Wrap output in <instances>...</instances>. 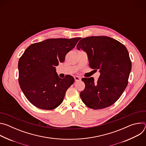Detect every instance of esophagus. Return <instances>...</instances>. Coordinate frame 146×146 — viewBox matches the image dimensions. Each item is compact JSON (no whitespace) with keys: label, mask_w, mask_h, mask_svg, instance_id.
Returning <instances> with one entry per match:
<instances>
[{"label":"esophagus","mask_w":146,"mask_h":146,"mask_svg":"<svg viewBox=\"0 0 146 146\" xmlns=\"http://www.w3.org/2000/svg\"><path fill=\"white\" fill-rule=\"evenodd\" d=\"M74 80H75V81H80L81 80V78L80 77H78V76H75L74 77Z\"/></svg>","instance_id":"esophagus-1"}]
</instances>
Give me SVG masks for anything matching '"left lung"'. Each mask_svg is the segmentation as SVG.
<instances>
[{
    "label": "left lung",
    "mask_w": 146,
    "mask_h": 146,
    "mask_svg": "<svg viewBox=\"0 0 146 146\" xmlns=\"http://www.w3.org/2000/svg\"><path fill=\"white\" fill-rule=\"evenodd\" d=\"M77 48L87 53L91 68L100 72L96 81L93 77L81 79L86 85L80 93L82 101L94 110L111 106L128 84L132 62L127 48L119 41L104 36L82 38Z\"/></svg>",
    "instance_id": "1"
}]
</instances>
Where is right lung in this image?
<instances>
[{
	"instance_id": "add662e5",
	"label": "right lung",
	"mask_w": 146,
	"mask_h": 146,
	"mask_svg": "<svg viewBox=\"0 0 146 146\" xmlns=\"http://www.w3.org/2000/svg\"><path fill=\"white\" fill-rule=\"evenodd\" d=\"M81 37L49 38L33 43L18 61V82L27 99L35 107L53 110L64 100L74 80L70 75L58 77L55 67L65 60Z\"/></svg>"
}]
</instances>
